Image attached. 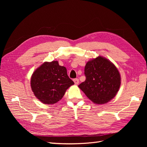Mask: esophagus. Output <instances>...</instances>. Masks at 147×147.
I'll list each match as a JSON object with an SVG mask.
<instances>
[{
    "instance_id": "esophagus-1",
    "label": "esophagus",
    "mask_w": 147,
    "mask_h": 147,
    "mask_svg": "<svg viewBox=\"0 0 147 147\" xmlns=\"http://www.w3.org/2000/svg\"><path fill=\"white\" fill-rule=\"evenodd\" d=\"M74 82L75 84H78L79 83V80L78 78H75L74 80Z\"/></svg>"
}]
</instances>
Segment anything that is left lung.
I'll return each mask as SVG.
<instances>
[{
  "instance_id": "8db88e82",
  "label": "left lung",
  "mask_w": 147,
  "mask_h": 147,
  "mask_svg": "<svg viewBox=\"0 0 147 147\" xmlns=\"http://www.w3.org/2000/svg\"><path fill=\"white\" fill-rule=\"evenodd\" d=\"M84 75L85 81L78 87L94 103H107L117 94L121 78L116 67L108 59L99 56L88 61Z\"/></svg>"
}]
</instances>
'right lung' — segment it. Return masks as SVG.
<instances>
[{
	"label": "right lung",
	"instance_id": "obj_1",
	"mask_svg": "<svg viewBox=\"0 0 147 147\" xmlns=\"http://www.w3.org/2000/svg\"><path fill=\"white\" fill-rule=\"evenodd\" d=\"M74 84L66 68L59 65L57 61L43 63L35 70L30 80L34 95L45 104H54L58 102L67 88Z\"/></svg>",
	"mask_w": 147,
	"mask_h": 147
}]
</instances>
